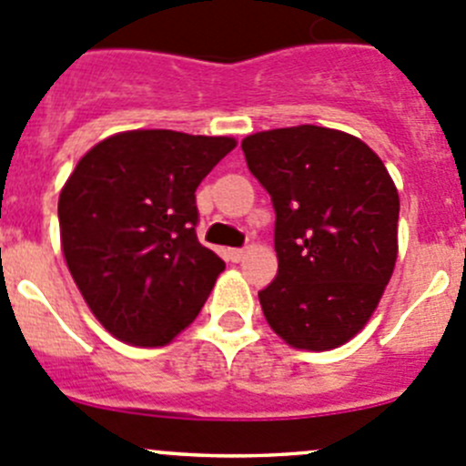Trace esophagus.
<instances>
[{"label":"esophagus","mask_w":466,"mask_h":466,"mask_svg":"<svg viewBox=\"0 0 466 466\" xmlns=\"http://www.w3.org/2000/svg\"><path fill=\"white\" fill-rule=\"evenodd\" d=\"M247 254H249L247 249H228V258L233 260V263H240V260H245Z\"/></svg>","instance_id":"obj_1"}]
</instances>
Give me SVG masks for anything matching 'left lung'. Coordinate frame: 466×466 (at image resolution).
Returning a JSON list of instances; mask_svg holds the SVG:
<instances>
[{
  "instance_id": "1",
  "label": "left lung",
  "mask_w": 466,
  "mask_h": 466,
  "mask_svg": "<svg viewBox=\"0 0 466 466\" xmlns=\"http://www.w3.org/2000/svg\"><path fill=\"white\" fill-rule=\"evenodd\" d=\"M242 150L277 212L265 320L297 350L348 343L396 268L400 198L387 167L359 137L320 126L256 132Z\"/></svg>"
}]
</instances>
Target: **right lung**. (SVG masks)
Returning <instances> with one entry per match:
<instances>
[{
  "instance_id": "1",
  "label": "right lung",
  "mask_w": 466,
  "mask_h": 466,
  "mask_svg": "<svg viewBox=\"0 0 466 466\" xmlns=\"http://www.w3.org/2000/svg\"><path fill=\"white\" fill-rule=\"evenodd\" d=\"M233 137L127 130L82 155L59 194L61 249L97 322L137 348L169 345L224 260L197 240V187Z\"/></svg>"
}]
</instances>
